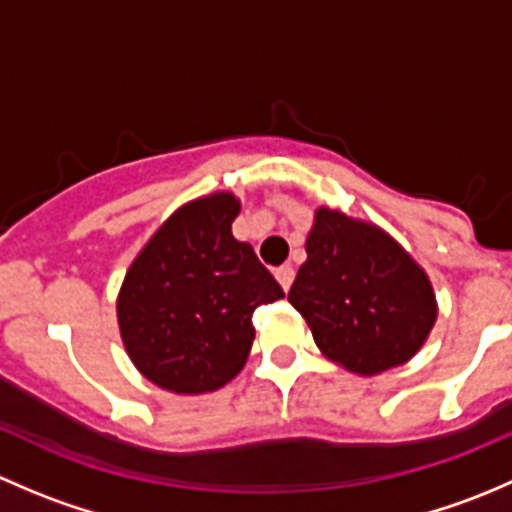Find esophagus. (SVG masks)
Segmentation results:
<instances>
[{"label":"esophagus","mask_w":512,"mask_h":512,"mask_svg":"<svg viewBox=\"0 0 512 512\" xmlns=\"http://www.w3.org/2000/svg\"><path fill=\"white\" fill-rule=\"evenodd\" d=\"M275 277H277V282H280V285H282V289H285V292H287L289 285H292V280H294V267L292 265L277 267Z\"/></svg>","instance_id":"obj_1"}]
</instances>
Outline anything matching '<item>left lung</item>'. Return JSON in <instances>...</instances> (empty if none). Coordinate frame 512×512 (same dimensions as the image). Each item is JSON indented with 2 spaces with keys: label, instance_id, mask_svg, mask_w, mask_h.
Returning a JSON list of instances; mask_svg holds the SVG:
<instances>
[{
  "label": "left lung",
  "instance_id": "left-lung-1",
  "mask_svg": "<svg viewBox=\"0 0 512 512\" xmlns=\"http://www.w3.org/2000/svg\"><path fill=\"white\" fill-rule=\"evenodd\" d=\"M287 297L317 347L364 376L409 361L436 322L431 282L399 242L327 208L317 210Z\"/></svg>",
  "mask_w": 512,
  "mask_h": 512
}]
</instances>
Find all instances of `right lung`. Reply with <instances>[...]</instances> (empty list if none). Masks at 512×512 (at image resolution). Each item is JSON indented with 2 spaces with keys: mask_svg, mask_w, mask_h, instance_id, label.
Masks as SVG:
<instances>
[{
  "mask_svg": "<svg viewBox=\"0 0 512 512\" xmlns=\"http://www.w3.org/2000/svg\"><path fill=\"white\" fill-rule=\"evenodd\" d=\"M237 213L230 193L183 205L128 270L118 294L121 337L160 389L225 386L250 354L255 309L285 297L255 250L232 237Z\"/></svg>",
  "mask_w": 512,
  "mask_h": 512,
  "instance_id": "1",
  "label": "right lung"
}]
</instances>
